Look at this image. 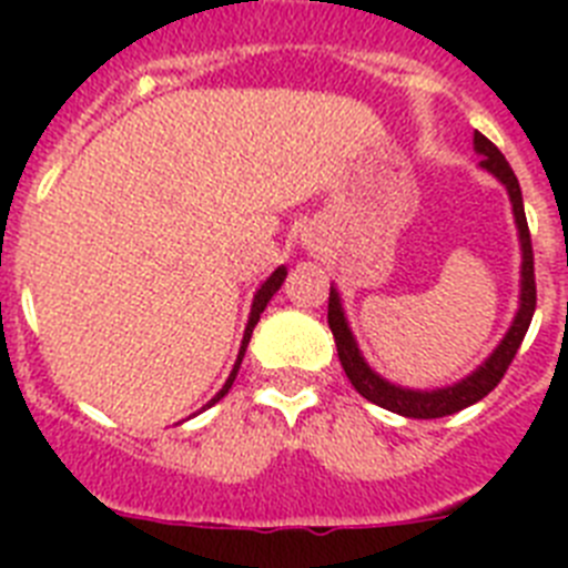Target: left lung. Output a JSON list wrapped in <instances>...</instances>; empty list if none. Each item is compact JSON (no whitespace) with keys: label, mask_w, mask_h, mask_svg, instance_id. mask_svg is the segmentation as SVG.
<instances>
[{"label":"left lung","mask_w":568,"mask_h":568,"mask_svg":"<svg viewBox=\"0 0 568 568\" xmlns=\"http://www.w3.org/2000/svg\"><path fill=\"white\" fill-rule=\"evenodd\" d=\"M475 150L484 155V159H480V168L489 170V173L504 184L506 193H509L511 213H515V224H518L520 235V255H524V261H520L518 315L511 321V327L509 333L504 335V341L495 346V353H491L475 373L460 378L458 384L444 386V389H404V386L389 384V381L381 378L378 373H373L369 364L364 361L353 333H349V324H346L338 293H335V287H329L327 321L329 329H333L335 346H338V358L341 366H344L346 378H349V384H353L366 400L384 406L389 413L404 415V418H444V415H455L460 413V409H466V406L478 404L480 398H486V395L500 384L504 373L509 369L511 358H515V353L520 349V341H524L526 329H529L531 315H535V304H538V290H535V253H531V235L529 224H526L524 195H520L518 179L511 173L504 153H500L484 133H475Z\"/></svg>","instance_id":"8db88e82"}]
</instances>
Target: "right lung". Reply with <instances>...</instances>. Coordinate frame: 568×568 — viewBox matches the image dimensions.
<instances>
[{"mask_svg":"<svg viewBox=\"0 0 568 568\" xmlns=\"http://www.w3.org/2000/svg\"><path fill=\"white\" fill-rule=\"evenodd\" d=\"M284 278H287V267H278L275 270L273 275H270L267 281H264V284H261L258 287V293H255V298H253V310H250V321H247V329H244V341H241V349H239V358H235V366H233V373H230V378L224 381V386H222V393L215 395L213 400H210L207 406H213L215 400H222L224 395L230 393V386H233V381H235V375H239V366H241V358H244V353H247V344H250V335H253V329H255V324H258V318H261V313H264V307H267L270 304V298H273L275 293H278V287L281 284H284Z\"/></svg>","mask_w":568,"mask_h":568,"instance_id":"add662e5","label":"right lung"}]
</instances>
